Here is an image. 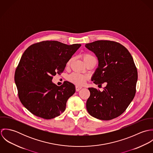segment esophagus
I'll list each match as a JSON object with an SVG mask.
<instances>
[{"label": "esophagus", "instance_id": "34e87169", "mask_svg": "<svg viewBox=\"0 0 153 153\" xmlns=\"http://www.w3.org/2000/svg\"><path fill=\"white\" fill-rule=\"evenodd\" d=\"M75 89H76V91H79L81 89H82V87H79V86H76Z\"/></svg>", "mask_w": 153, "mask_h": 153}]
</instances>
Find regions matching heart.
I'll return each mask as SVG.
<instances>
[{
  "label": "heart",
  "instance_id": "b5f03b06",
  "mask_svg": "<svg viewBox=\"0 0 153 153\" xmlns=\"http://www.w3.org/2000/svg\"><path fill=\"white\" fill-rule=\"evenodd\" d=\"M82 58L84 60V62L85 64H86L88 61L95 59L94 56H92L89 53H83L82 55ZM72 61V59H70L68 62H67V65H69ZM87 78L86 76L80 74L78 73H72L68 76V80L78 85H84L87 80Z\"/></svg>",
  "mask_w": 153,
  "mask_h": 153
}]
</instances>
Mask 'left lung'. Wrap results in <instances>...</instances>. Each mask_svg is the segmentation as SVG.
Listing matches in <instances>:
<instances>
[{
    "mask_svg": "<svg viewBox=\"0 0 153 153\" xmlns=\"http://www.w3.org/2000/svg\"><path fill=\"white\" fill-rule=\"evenodd\" d=\"M85 47L98 61L91 81L100 86L106 84L102 91L88 88L87 109L97 119L112 120L126 111L135 96L137 68L130 53L121 44L102 40L85 44Z\"/></svg>",
    "mask_w": 153,
    "mask_h": 153,
    "instance_id": "8db88e82",
    "label": "left lung"
}]
</instances>
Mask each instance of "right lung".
I'll list each match as a JSON object with an SVG mask.
<instances>
[{"label": "right lung", "instance_id": "obj_1", "mask_svg": "<svg viewBox=\"0 0 153 153\" xmlns=\"http://www.w3.org/2000/svg\"><path fill=\"white\" fill-rule=\"evenodd\" d=\"M81 44L68 45L55 41L33 44L22 55L15 81L23 105L33 115L49 120L59 116L75 92L68 81L58 87L52 81L60 74Z\"/></svg>", "mask_w": 153, "mask_h": 153}]
</instances>
